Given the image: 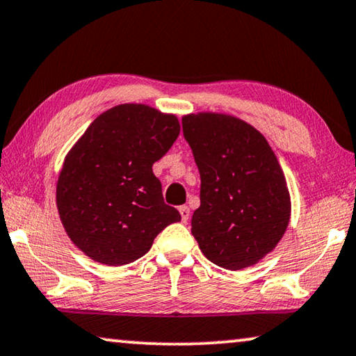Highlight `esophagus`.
<instances>
[{"label":"esophagus","instance_id":"1","mask_svg":"<svg viewBox=\"0 0 356 356\" xmlns=\"http://www.w3.org/2000/svg\"><path fill=\"white\" fill-rule=\"evenodd\" d=\"M178 210H179V215H181V221H183V222L188 221V220H189V216H191V211H189L188 207H186V205H181V207H179Z\"/></svg>","mask_w":356,"mask_h":356}]
</instances>
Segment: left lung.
<instances>
[{
  "instance_id": "1",
  "label": "left lung",
  "mask_w": 356,
  "mask_h": 356,
  "mask_svg": "<svg viewBox=\"0 0 356 356\" xmlns=\"http://www.w3.org/2000/svg\"><path fill=\"white\" fill-rule=\"evenodd\" d=\"M183 134L200 173L191 231L202 253L229 270L256 264L277 247L291 215L272 147L253 125L229 114H188Z\"/></svg>"
}]
</instances>
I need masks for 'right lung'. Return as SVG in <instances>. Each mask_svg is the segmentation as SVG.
Listing matches in <instances>:
<instances>
[{"mask_svg": "<svg viewBox=\"0 0 356 356\" xmlns=\"http://www.w3.org/2000/svg\"><path fill=\"white\" fill-rule=\"evenodd\" d=\"M178 135L177 116L125 103L100 114L71 147L58 175L57 209L71 242L89 258L129 264L168 224L181 221L152 173Z\"/></svg>", "mask_w": 356, "mask_h": 356, "instance_id": "add662e5", "label": "right lung"}]
</instances>
